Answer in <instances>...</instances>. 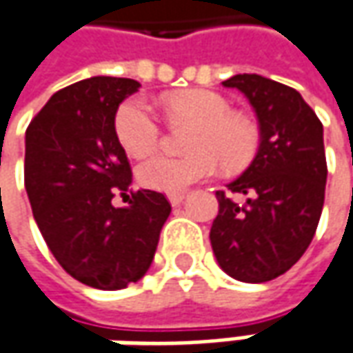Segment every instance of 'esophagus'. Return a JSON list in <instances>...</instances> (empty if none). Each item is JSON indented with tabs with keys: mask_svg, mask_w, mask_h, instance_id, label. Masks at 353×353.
I'll use <instances>...</instances> for the list:
<instances>
[{
	"mask_svg": "<svg viewBox=\"0 0 353 353\" xmlns=\"http://www.w3.org/2000/svg\"><path fill=\"white\" fill-rule=\"evenodd\" d=\"M168 199H170V203H172L174 207H177V205H181V203H183V199H185V193H170V195H168Z\"/></svg>",
	"mask_w": 353,
	"mask_h": 353,
	"instance_id": "obj_1",
	"label": "esophagus"
}]
</instances>
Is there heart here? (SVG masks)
<instances>
[{"mask_svg":"<svg viewBox=\"0 0 353 353\" xmlns=\"http://www.w3.org/2000/svg\"><path fill=\"white\" fill-rule=\"evenodd\" d=\"M168 115L195 125L189 150L193 154L174 158L154 154L139 165L142 185L181 193L201 179L214 176L223 165L226 172L242 170L254 160L260 144L256 123L242 113L230 111V105L221 93L211 90H185L164 99ZM119 142L130 156H146L160 144L162 128L150 107L139 97H132L119 107L115 115Z\"/></svg>","mask_w":353,"mask_h":353,"instance_id":"1","label":"heart"}]
</instances>
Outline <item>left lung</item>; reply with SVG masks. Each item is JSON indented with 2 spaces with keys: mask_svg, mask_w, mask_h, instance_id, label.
Returning <instances> with one entry per match:
<instances>
[{
  "mask_svg": "<svg viewBox=\"0 0 353 353\" xmlns=\"http://www.w3.org/2000/svg\"><path fill=\"white\" fill-rule=\"evenodd\" d=\"M246 95L260 125V148L228 189L248 199L234 203L216 191L219 214L211 244L230 277L263 283L285 274L309 248L324 205L326 156L322 123L301 93L258 74L223 81Z\"/></svg>",
  "mask_w": 353,
  "mask_h": 353,
  "instance_id": "obj_1",
  "label": "left lung"
}]
</instances>
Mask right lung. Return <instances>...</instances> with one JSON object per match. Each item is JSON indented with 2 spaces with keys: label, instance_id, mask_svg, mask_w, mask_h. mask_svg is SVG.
<instances>
[{
  "label": "right lung",
  "instance_id": "right-lung-1",
  "mask_svg": "<svg viewBox=\"0 0 353 353\" xmlns=\"http://www.w3.org/2000/svg\"><path fill=\"white\" fill-rule=\"evenodd\" d=\"M139 88L128 78L81 79L56 92L25 134V189L46 246L74 279L103 291L148 272L172 211L150 189L130 193L127 207L111 203L132 181L117 109Z\"/></svg>",
  "mask_w": 353,
  "mask_h": 353
}]
</instances>
